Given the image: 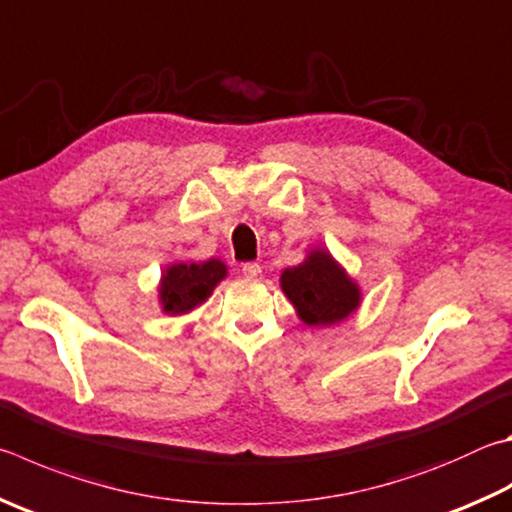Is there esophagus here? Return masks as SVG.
<instances>
[{"label":"esophagus","mask_w":512,"mask_h":512,"mask_svg":"<svg viewBox=\"0 0 512 512\" xmlns=\"http://www.w3.org/2000/svg\"><path fill=\"white\" fill-rule=\"evenodd\" d=\"M241 273H244L246 277H250V280H255V277L262 275V266L255 264V262H246L244 266H241Z\"/></svg>","instance_id":"34e87169"}]
</instances>
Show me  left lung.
I'll use <instances>...</instances> for the list:
<instances>
[{
    "label": "left lung",
    "instance_id": "left-lung-1",
    "mask_svg": "<svg viewBox=\"0 0 512 512\" xmlns=\"http://www.w3.org/2000/svg\"><path fill=\"white\" fill-rule=\"evenodd\" d=\"M282 291L309 327L342 322L360 306V288L345 273L329 250L315 248L302 264L286 268Z\"/></svg>",
    "mask_w": 512,
    "mask_h": 512
}]
</instances>
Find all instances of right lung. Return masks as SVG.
Masks as SVG:
<instances>
[{"mask_svg":"<svg viewBox=\"0 0 512 512\" xmlns=\"http://www.w3.org/2000/svg\"><path fill=\"white\" fill-rule=\"evenodd\" d=\"M228 275L221 259L208 262H179L167 266L161 275L159 300L165 313L181 315L208 300L215 286Z\"/></svg>","mask_w":512,"mask_h":512,"instance_id":"add662e5","label":"right lung"}]
</instances>
